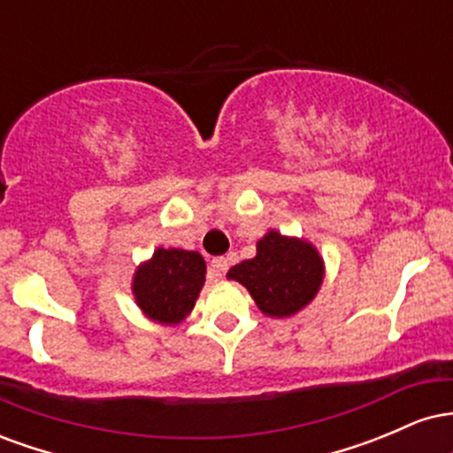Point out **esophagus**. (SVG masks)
<instances>
[{"instance_id":"obj_1","label":"esophagus","mask_w":453,"mask_h":453,"mask_svg":"<svg viewBox=\"0 0 453 453\" xmlns=\"http://www.w3.org/2000/svg\"><path fill=\"white\" fill-rule=\"evenodd\" d=\"M227 266H230V262H227V257H215L211 262V279H221L223 274L227 273Z\"/></svg>"}]
</instances>
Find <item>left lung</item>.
Masks as SVG:
<instances>
[{"mask_svg": "<svg viewBox=\"0 0 453 453\" xmlns=\"http://www.w3.org/2000/svg\"><path fill=\"white\" fill-rule=\"evenodd\" d=\"M227 279L242 283L262 313L288 317L315 298L324 259L313 244L270 230L257 242V256L232 266Z\"/></svg>", "mask_w": 453, "mask_h": 453, "instance_id": "8db88e82", "label": "left lung"}]
</instances>
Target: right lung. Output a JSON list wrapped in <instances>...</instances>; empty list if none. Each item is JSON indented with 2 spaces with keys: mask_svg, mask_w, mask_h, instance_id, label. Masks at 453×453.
I'll list each match as a JSON object with an SVG mask.
<instances>
[{
  "mask_svg": "<svg viewBox=\"0 0 453 453\" xmlns=\"http://www.w3.org/2000/svg\"><path fill=\"white\" fill-rule=\"evenodd\" d=\"M206 264L200 253L157 249L136 270L134 296L142 313L159 324H180L196 306L204 285Z\"/></svg>",
  "mask_w": 453,
  "mask_h": 453,
  "instance_id": "1",
  "label": "right lung"
}]
</instances>
